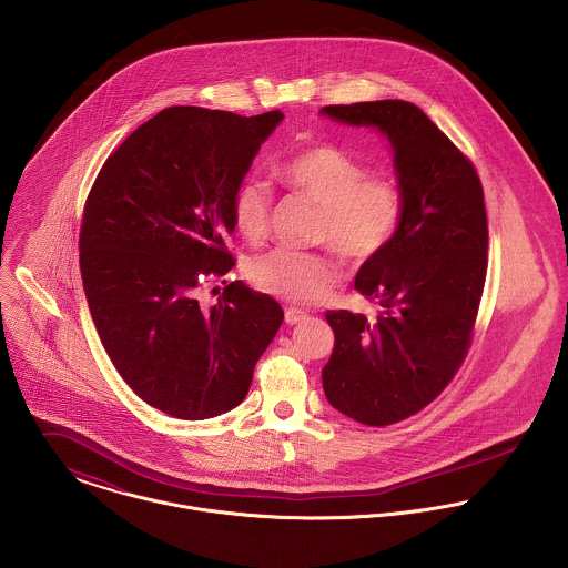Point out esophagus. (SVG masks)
I'll list each match as a JSON object with an SVG mask.
<instances>
[{"label":"esophagus","mask_w":568,"mask_h":568,"mask_svg":"<svg viewBox=\"0 0 568 568\" xmlns=\"http://www.w3.org/2000/svg\"><path fill=\"white\" fill-rule=\"evenodd\" d=\"M284 320H286V324L288 325H297L302 324V322H306L308 315H306L304 311H300V308H286Z\"/></svg>","instance_id":"esophagus-1"}]
</instances>
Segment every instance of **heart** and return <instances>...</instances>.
<instances>
[{"mask_svg": "<svg viewBox=\"0 0 568 568\" xmlns=\"http://www.w3.org/2000/svg\"><path fill=\"white\" fill-rule=\"evenodd\" d=\"M277 179L320 205L315 243L336 248L352 264L381 255L400 230L405 199L398 183L383 174L367 176L363 163L334 146L295 153L277 168ZM271 203V190L260 181H244L236 190L232 221L246 243L266 239ZM248 277L277 300L317 304L338 282L341 266L325 251L273 248L251 262Z\"/></svg>", "mask_w": 568, "mask_h": 568, "instance_id": "b5f03b06", "label": "heart"}]
</instances>
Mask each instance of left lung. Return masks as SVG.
Instances as JSON below:
<instances>
[{
    "label": "left lung",
    "mask_w": 568,
    "mask_h": 568,
    "mask_svg": "<svg viewBox=\"0 0 568 568\" xmlns=\"http://www.w3.org/2000/svg\"><path fill=\"white\" fill-rule=\"evenodd\" d=\"M322 115L387 138L405 199L396 239L354 280L381 304L376 322L325 313L334 332L322 372L327 403L361 424L387 426L435 400L466 358L486 284L484 187L470 160L413 102L334 104Z\"/></svg>",
    "instance_id": "left-lung-1"
}]
</instances>
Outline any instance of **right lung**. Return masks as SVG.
<instances>
[{"label": "right lung", "mask_w": 568, "mask_h": 568, "mask_svg": "<svg viewBox=\"0 0 568 568\" xmlns=\"http://www.w3.org/2000/svg\"><path fill=\"white\" fill-rule=\"evenodd\" d=\"M282 120L163 109L109 155L87 196L79 246L91 320L124 383L172 417L241 405L284 322L273 297L241 280L212 308L199 304V286L234 266L223 241L236 230L232 201Z\"/></svg>", "instance_id": "1"}]
</instances>
